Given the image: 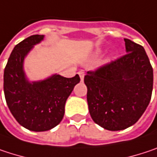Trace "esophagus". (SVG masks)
I'll return each instance as SVG.
<instances>
[{
    "label": "esophagus",
    "instance_id": "obj_1",
    "mask_svg": "<svg viewBox=\"0 0 157 157\" xmlns=\"http://www.w3.org/2000/svg\"><path fill=\"white\" fill-rule=\"evenodd\" d=\"M78 75H80V78H81V80L82 81V80H83V77H84V73H83V72H82V71H80V72H78Z\"/></svg>",
    "mask_w": 157,
    "mask_h": 157
}]
</instances>
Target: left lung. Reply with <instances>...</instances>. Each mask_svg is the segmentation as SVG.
I'll return each instance as SVG.
<instances>
[{"label": "left lung", "mask_w": 157, "mask_h": 157, "mask_svg": "<svg viewBox=\"0 0 157 157\" xmlns=\"http://www.w3.org/2000/svg\"><path fill=\"white\" fill-rule=\"evenodd\" d=\"M127 54L84 76L93 121L103 128L125 129L140 119L151 100L153 67L144 48L124 38Z\"/></svg>", "instance_id": "1"}]
</instances>
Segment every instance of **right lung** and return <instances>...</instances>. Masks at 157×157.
Returning a JSON list of instances; mask_svg holds the SVG:
<instances>
[{
  "label": "right lung",
  "instance_id": "right-lung-1",
  "mask_svg": "<svg viewBox=\"0 0 157 157\" xmlns=\"http://www.w3.org/2000/svg\"><path fill=\"white\" fill-rule=\"evenodd\" d=\"M43 37L33 35L16 45L3 75V91L11 114L22 127L36 132L49 130L61 122L65 101L80 82L78 75L72 78L55 75L32 83L26 79L24 57Z\"/></svg>",
  "mask_w": 157,
  "mask_h": 157
}]
</instances>
